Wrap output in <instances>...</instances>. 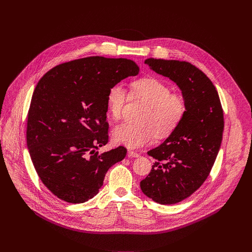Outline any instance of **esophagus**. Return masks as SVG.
<instances>
[{
	"mask_svg": "<svg viewBox=\"0 0 252 252\" xmlns=\"http://www.w3.org/2000/svg\"><path fill=\"white\" fill-rule=\"evenodd\" d=\"M127 157L128 158H138L139 157V155L137 154V153H134V152H132V151H128L127 152Z\"/></svg>",
	"mask_w": 252,
	"mask_h": 252,
	"instance_id": "esophagus-1",
	"label": "esophagus"
}]
</instances>
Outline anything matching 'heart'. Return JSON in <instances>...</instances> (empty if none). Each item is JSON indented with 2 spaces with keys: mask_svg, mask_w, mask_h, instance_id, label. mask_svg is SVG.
<instances>
[{
  "mask_svg": "<svg viewBox=\"0 0 252 252\" xmlns=\"http://www.w3.org/2000/svg\"><path fill=\"white\" fill-rule=\"evenodd\" d=\"M134 94L145 100L140 123L124 122L113 129L116 142L128 149H138L151 143L158 132L159 137L168 135L182 122L186 113V101L178 94H171L169 87L157 78H143L132 84ZM123 84L117 83L106 93L107 114L118 120L127 99Z\"/></svg>",
  "mask_w": 252,
  "mask_h": 252,
  "instance_id": "obj_1",
  "label": "heart"
}]
</instances>
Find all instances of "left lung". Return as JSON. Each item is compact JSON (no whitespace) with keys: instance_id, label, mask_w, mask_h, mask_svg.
Instances as JSON below:
<instances>
[{"instance_id":"obj_1","label":"left lung","mask_w":252,"mask_h":252,"mask_svg":"<svg viewBox=\"0 0 252 252\" xmlns=\"http://www.w3.org/2000/svg\"><path fill=\"white\" fill-rule=\"evenodd\" d=\"M145 63L175 83L186 101L182 122L161 145L148 152L156 161L140 182L148 197L174 204L191 195L207 178L221 146L223 112L217 89L190 63L153 58Z\"/></svg>"}]
</instances>
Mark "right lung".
I'll use <instances>...</instances> for the list:
<instances>
[{"label":"right lung","instance_id":"right-lung-1","mask_svg":"<svg viewBox=\"0 0 252 252\" xmlns=\"http://www.w3.org/2000/svg\"><path fill=\"white\" fill-rule=\"evenodd\" d=\"M127 59L89 57L53 67L35 87L28 115L27 146L43 184L59 198L83 203L98 193L106 171L126 149L99 154L109 141L106 93L138 74Z\"/></svg>","mask_w":252,"mask_h":252}]
</instances>
